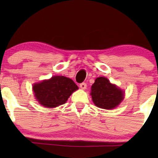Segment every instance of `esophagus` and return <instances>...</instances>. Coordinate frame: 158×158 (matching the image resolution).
<instances>
[{"label":"esophagus","instance_id":"esophagus-1","mask_svg":"<svg viewBox=\"0 0 158 158\" xmlns=\"http://www.w3.org/2000/svg\"><path fill=\"white\" fill-rule=\"evenodd\" d=\"M80 87H81V89L85 90L86 87H87V85H86V83H82L80 84Z\"/></svg>","mask_w":158,"mask_h":158}]
</instances>
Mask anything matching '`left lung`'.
Segmentation results:
<instances>
[{"mask_svg":"<svg viewBox=\"0 0 158 158\" xmlns=\"http://www.w3.org/2000/svg\"><path fill=\"white\" fill-rule=\"evenodd\" d=\"M92 100L97 107L113 109L124 99V92L105 77H97L91 86Z\"/></svg>","mask_w":158,"mask_h":158,"instance_id":"8db88e82","label":"left lung"}]
</instances>
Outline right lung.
<instances>
[{
	"label": "right lung",
	"mask_w": 158,
	"mask_h": 158,
	"mask_svg": "<svg viewBox=\"0 0 158 158\" xmlns=\"http://www.w3.org/2000/svg\"><path fill=\"white\" fill-rule=\"evenodd\" d=\"M78 89L73 80L56 75L34 83L33 91L36 101L44 107L55 108L64 104L73 92Z\"/></svg>",
	"instance_id": "obj_1"
}]
</instances>
